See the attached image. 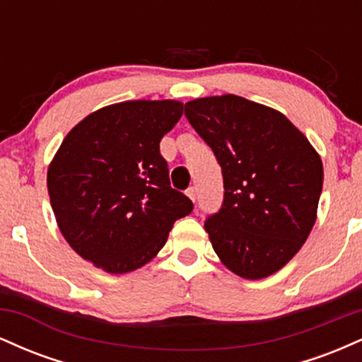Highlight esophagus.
Returning a JSON list of instances; mask_svg holds the SVG:
<instances>
[{"instance_id": "obj_1", "label": "esophagus", "mask_w": 362, "mask_h": 362, "mask_svg": "<svg viewBox=\"0 0 362 362\" xmlns=\"http://www.w3.org/2000/svg\"><path fill=\"white\" fill-rule=\"evenodd\" d=\"M187 195H189V197L195 202V195H197V194H195V187H190V189H187Z\"/></svg>"}]
</instances>
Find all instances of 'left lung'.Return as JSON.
Segmentation results:
<instances>
[{"label": "left lung", "instance_id": "8db88e82", "mask_svg": "<svg viewBox=\"0 0 362 362\" xmlns=\"http://www.w3.org/2000/svg\"><path fill=\"white\" fill-rule=\"evenodd\" d=\"M185 117L223 173V204L204 221L214 252L245 279L277 272L317 219L318 153L281 112L236 95L187 102Z\"/></svg>", "mask_w": 362, "mask_h": 362}]
</instances>
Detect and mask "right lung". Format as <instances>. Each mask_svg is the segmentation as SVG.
I'll use <instances>...</instances> for the list:
<instances>
[{
	"label": "right lung",
	"instance_id": "obj_1",
	"mask_svg": "<svg viewBox=\"0 0 362 362\" xmlns=\"http://www.w3.org/2000/svg\"><path fill=\"white\" fill-rule=\"evenodd\" d=\"M184 103L134 100L100 109L74 126L47 172L66 242L110 274L136 271L167 243L192 201L172 189L160 141Z\"/></svg>",
	"mask_w": 362,
	"mask_h": 362
}]
</instances>
